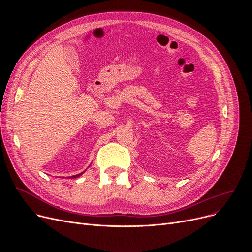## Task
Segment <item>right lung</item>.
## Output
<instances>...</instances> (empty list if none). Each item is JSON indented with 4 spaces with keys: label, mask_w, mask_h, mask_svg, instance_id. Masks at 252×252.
<instances>
[{
    "label": "right lung",
    "mask_w": 252,
    "mask_h": 252,
    "mask_svg": "<svg viewBox=\"0 0 252 252\" xmlns=\"http://www.w3.org/2000/svg\"><path fill=\"white\" fill-rule=\"evenodd\" d=\"M84 173H81V174H78V175H75V176H72V177H69V179L71 178V179H73V178H77V177H79V176H82Z\"/></svg>",
    "instance_id": "right-lung-1"
}]
</instances>
